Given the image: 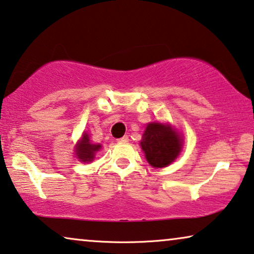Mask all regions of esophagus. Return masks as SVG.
Segmentation results:
<instances>
[{
    "label": "esophagus",
    "mask_w": 254,
    "mask_h": 254,
    "mask_svg": "<svg viewBox=\"0 0 254 254\" xmlns=\"http://www.w3.org/2000/svg\"><path fill=\"white\" fill-rule=\"evenodd\" d=\"M128 141H129V138H128L127 135H125V136H123V137L118 139L119 143H127Z\"/></svg>",
    "instance_id": "obj_1"
}]
</instances>
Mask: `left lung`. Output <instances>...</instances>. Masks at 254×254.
Here are the masks:
<instances>
[{
    "label": "left lung",
    "mask_w": 254,
    "mask_h": 254,
    "mask_svg": "<svg viewBox=\"0 0 254 254\" xmlns=\"http://www.w3.org/2000/svg\"><path fill=\"white\" fill-rule=\"evenodd\" d=\"M141 148L151 166L166 167L179 156L182 148V139L171 127L153 123L145 128Z\"/></svg>",
    "instance_id": "obj_1"
}]
</instances>
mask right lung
Instances as JSON below:
<instances>
[{
	"label": "right lung",
	"instance_id": "1",
	"mask_svg": "<svg viewBox=\"0 0 254 254\" xmlns=\"http://www.w3.org/2000/svg\"><path fill=\"white\" fill-rule=\"evenodd\" d=\"M101 149L100 144H91L89 142V136L87 134H83L82 139L80 141V143L76 145V156H78L79 160L83 161H91L95 157V152L98 151Z\"/></svg>",
	"mask_w": 254,
	"mask_h": 254
}]
</instances>
